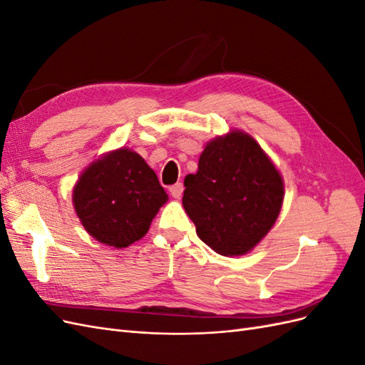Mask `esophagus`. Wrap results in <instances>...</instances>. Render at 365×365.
<instances>
[{
    "label": "esophagus",
    "instance_id": "34e87169",
    "mask_svg": "<svg viewBox=\"0 0 365 365\" xmlns=\"http://www.w3.org/2000/svg\"><path fill=\"white\" fill-rule=\"evenodd\" d=\"M170 195L175 197V200H180V197L182 196V192H184V185L182 182H176L175 185H172L169 189Z\"/></svg>",
    "mask_w": 365,
    "mask_h": 365
}]
</instances>
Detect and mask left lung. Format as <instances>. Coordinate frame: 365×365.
Returning a JSON list of instances; mask_svg holds the SVG:
<instances>
[{
	"label": "left lung",
	"mask_w": 365,
	"mask_h": 365,
	"mask_svg": "<svg viewBox=\"0 0 365 365\" xmlns=\"http://www.w3.org/2000/svg\"><path fill=\"white\" fill-rule=\"evenodd\" d=\"M182 205L196 235L225 257L248 254L269 233L284 197L283 176L250 134L210 140L197 172L184 180Z\"/></svg>",
	"instance_id": "left-lung-1"
}]
</instances>
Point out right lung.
<instances>
[{
  "label": "right lung",
  "mask_w": 365,
  "mask_h": 365,
  "mask_svg": "<svg viewBox=\"0 0 365 365\" xmlns=\"http://www.w3.org/2000/svg\"><path fill=\"white\" fill-rule=\"evenodd\" d=\"M168 200L155 172L129 148L94 160L73 187V205L86 233L120 250L148 233Z\"/></svg>",
  "instance_id": "obj_1"
}]
</instances>
